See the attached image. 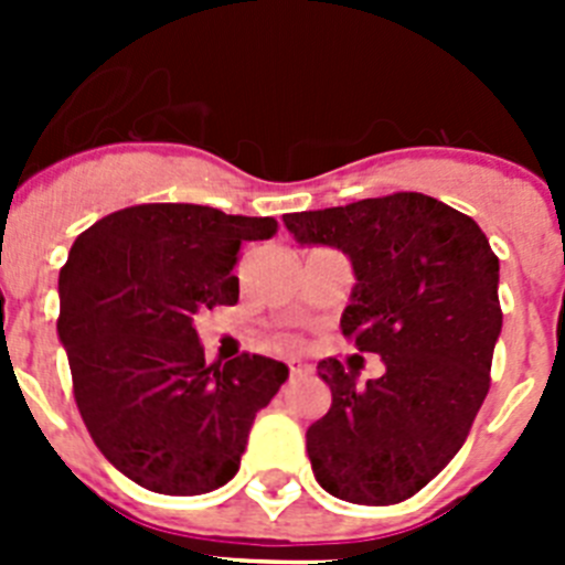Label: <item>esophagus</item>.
<instances>
[{"label": "esophagus", "instance_id": "34e87169", "mask_svg": "<svg viewBox=\"0 0 565 565\" xmlns=\"http://www.w3.org/2000/svg\"><path fill=\"white\" fill-rule=\"evenodd\" d=\"M308 373H311V364L291 362V376H308Z\"/></svg>", "mask_w": 565, "mask_h": 565}]
</instances>
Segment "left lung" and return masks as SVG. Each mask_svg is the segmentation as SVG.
I'll list each match as a JSON object with an SVG mask.
<instances>
[{"label": "left lung", "mask_w": 565, "mask_h": 565, "mask_svg": "<svg viewBox=\"0 0 565 565\" xmlns=\"http://www.w3.org/2000/svg\"><path fill=\"white\" fill-rule=\"evenodd\" d=\"M282 221L299 243L351 257L342 333L384 362L364 387L339 359L317 364L333 402L306 433L313 476L342 501H407L461 450L487 398L503 326L495 252L472 217L418 192Z\"/></svg>", "instance_id": "left-lung-1"}]
</instances>
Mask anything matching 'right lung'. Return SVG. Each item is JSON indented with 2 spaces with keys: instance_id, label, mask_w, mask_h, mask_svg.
I'll list each match as a JSON object with an SVG mask.
<instances>
[{
  "instance_id": "1",
  "label": "right lung",
  "mask_w": 565,
  "mask_h": 565,
  "mask_svg": "<svg viewBox=\"0 0 565 565\" xmlns=\"http://www.w3.org/2000/svg\"><path fill=\"white\" fill-rule=\"evenodd\" d=\"M274 217L194 203H141L82 232L58 274V339L73 396L109 463L161 495H203L232 481L254 416L288 379L277 359L206 364L192 319L234 306L243 243Z\"/></svg>"
}]
</instances>
